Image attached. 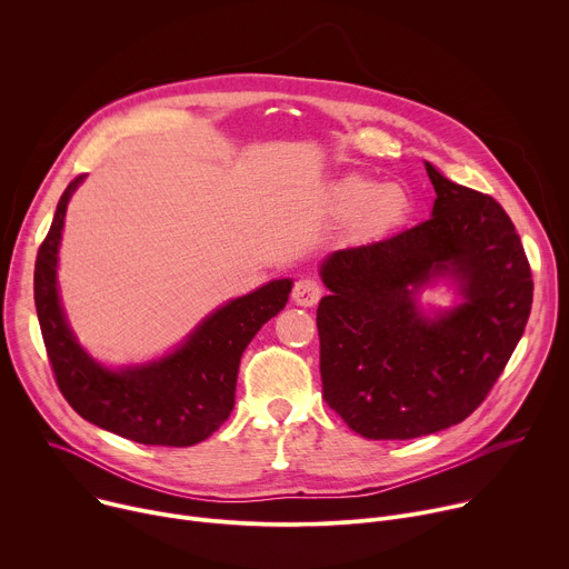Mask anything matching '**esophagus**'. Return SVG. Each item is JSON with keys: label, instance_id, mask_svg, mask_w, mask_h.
<instances>
[{"label": "esophagus", "instance_id": "34e87169", "mask_svg": "<svg viewBox=\"0 0 569 569\" xmlns=\"http://www.w3.org/2000/svg\"><path fill=\"white\" fill-rule=\"evenodd\" d=\"M321 299V286L319 281L310 277H301L292 288V301L297 306H315Z\"/></svg>", "mask_w": 569, "mask_h": 569}]
</instances>
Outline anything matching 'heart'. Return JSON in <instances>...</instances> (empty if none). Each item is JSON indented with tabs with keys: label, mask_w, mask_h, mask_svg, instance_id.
<instances>
[{
	"label": "heart",
	"mask_w": 569,
	"mask_h": 569,
	"mask_svg": "<svg viewBox=\"0 0 569 569\" xmlns=\"http://www.w3.org/2000/svg\"><path fill=\"white\" fill-rule=\"evenodd\" d=\"M331 209L340 218H353V231L362 240L391 233L410 213V198L398 184L378 187L376 182L349 176L333 184Z\"/></svg>",
	"instance_id": "heart-1"
}]
</instances>
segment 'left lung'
<instances>
[{"label":"left lung","mask_w":569,"mask_h":569,"mask_svg":"<svg viewBox=\"0 0 569 569\" xmlns=\"http://www.w3.org/2000/svg\"><path fill=\"white\" fill-rule=\"evenodd\" d=\"M432 218L333 252L317 308L321 396L367 439H417L468 419L516 351L533 301L531 268L491 196L426 164ZM450 271L467 301L426 320L413 292Z\"/></svg>","instance_id":"obj_1"}]
</instances>
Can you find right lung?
I'll return each instance as SVG.
<instances>
[{
	"label": "right lung",
	"mask_w": 569,
	"mask_h": 569,
	"mask_svg": "<svg viewBox=\"0 0 569 569\" xmlns=\"http://www.w3.org/2000/svg\"><path fill=\"white\" fill-rule=\"evenodd\" d=\"M83 176L69 182L38 250L33 292L56 385L86 421L143 446L187 448L211 437L233 410L240 356L263 323L288 301L292 281L279 279L238 297L207 317L169 358L108 371L73 340L56 288V263L67 202Z\"/></svg>",
	"instance_id": "1"
}]
</instances>
